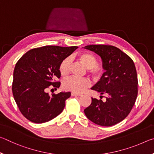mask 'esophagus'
Returning a JSON list of instances; mask_svg holds the SVG:
<instances>
[{
  "instance_id": "obj_1",
  "label": "esophagus",
  "mask_w": 154,
  "mask_h": 154,
  "mask_svg": "<svg viewBox=\"0 0 154 154\" xmlns=\"http://www.w3.org/2000/svg\"><path fill=\"white\" fill-rule=\"evenodd\" d=\"M71 96H82L81 94H77V93H75V92H72L71 93Z\"/></svg>"
}]
</instances>
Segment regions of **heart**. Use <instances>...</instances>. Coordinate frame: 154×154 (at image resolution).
Wrapping results in <instances>:
<instances>
[{
    "label": "heart",
    "instance_id": "heart-1",
    "mask_svg": "<svg viewBox=\"0 0 154 154\" xmlns=\"http://www.w3.org/2000/svg\"><path fill=\"white\" fill-rule=\"evenodd\" d=\"M78 59L89 69L90 73L96 78L100 77L103 73V67L98 64V60L95 56L88 52H83L78 56ZM71 59L69 57L63 59L59 66V71L63 76H66L69 73ZM91 83L89 79L85 78H78L71 77L64 81L63 87L65 90L72 91L75 93H81L86 88H89Z\"/></svg>",
    "mask_w": 154,
    "mask_h": 154
}]
</instances>
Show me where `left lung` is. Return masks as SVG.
Wrapping results in <instances>:
<instances>
[{
	"mask_svg": "<svg viewBox=\"0 0 154 154\" xmlns=\"http://www.w3.org/2000/svg\"><path fill=\"white\" fill-rule=\"evenodd\" d=\"M100 56L105 72L91 88L105 95V100L92 98V103L84 109L85 115L94 123L111 126L130 113L138 94V79L132 60L116 47L90 45L84 47Z\"/></svg>",
	"mask_w": 154,
	"mask_h": 154,
	"instance_id": "1",
	"label": "left lung"
}]
</instances>
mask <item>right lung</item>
Here are the masks:
<instances>
[{
    "label": "right lung",
    "instance_id": "right-lung-1",
    "mask_svg": "<svg viewBox=\"0 0 154 154\" xmlns=\"http://www.w3.org/2000/svg\"><path fill=\"white\" fill-rule=\"evenodd\" d=\"M78 47L48 45L30 49L15 64L12 84L13 95L21 113L36 124L47 122L62 113L71 92L50 96L49 86L55 89L60 83L59 66Z\"/></svg>",
    "mask_w": 154,
    "mask_h": 154
}]
</instances>
